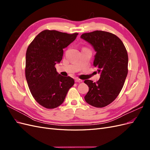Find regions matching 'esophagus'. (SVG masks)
Instances as JSON below:
<instances>
[{
    "label": "esophagus",
    "instance_id": "1",
    "mask_svg": "<svg viewBox=\"0 0 150 150\" xmlns=\"http://www.w3.org/2000/svg\"><path fill=\"white\" fill-rule=\"evenodd\" d=\"M75 81H76V83H82L83 82V80H81V79H80L79 78H76L75 79Z\"/></svg>",
    "mask_w": 150,
    "mask_h": 150
}]
</instances>
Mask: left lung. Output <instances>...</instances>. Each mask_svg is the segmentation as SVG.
I'll return each instance as SVG.
<instances>
[{
	"instance_id": "obj_1",
	"label": "left lung",
	"mask_w": 150,
	"mask_h": 150,
	"mask_svg": "<svg viewBox=\"0 0 150 150\" xmlns=\"http://www.w3.org/2000/svg\"><path fill=\"white\" fill-rule=\"evenodd\" d=\"M81 38L96 52L93 65L101 74L96 83L84 81L89 87L84 99L94 107H105L117 98L124 85L128 71V53L121 40L108 32L95 30L83 34Z\"/></svg>"
}]
</instances>
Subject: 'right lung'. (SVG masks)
Returning a JSON list of instances; mask_svg holds the SVG:
<instances>
[{
	"instance_id": "1",
	"label": "right lung",
	"mask_w": 150,
	"mask_h": 150,
	"mask_svg": "<svg viewBox=\"0 0 150 150\" xmlns=\"http://www.w3.org/2000/svg\"><path fill=\"white\" fill-rule=\"evenodd\" d=\"M78 33L67 34L54 30H44L29 44L25 56V78L30 91L40 105L53 109L64 102L69 89L74 84L69 76L56 71L63 49L76 39Z\"/></svg>"
}]
</instances>
